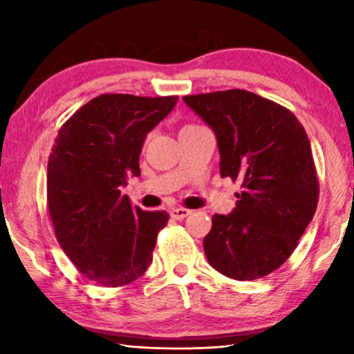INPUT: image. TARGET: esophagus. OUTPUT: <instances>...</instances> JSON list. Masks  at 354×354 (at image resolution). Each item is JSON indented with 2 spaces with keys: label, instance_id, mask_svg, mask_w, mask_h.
I'll return each instance as SVG.
<instances>
[{
  "label": "esophagus",
  "instance_id": "34e87169",
  "mask_svg": "<svg viewBox=\"0 0 354 354\" xmlns=\"http://www.w3.org/2000/svg\"><path fill=\"white\" fill-rule=\"evenodd\" d=\"M190 214H192V211L187 209V207H174V209L171 211V217H174V219H177V221L185 219V217Z\"/></svg>",
  "mask_w": 354,
  "mask_h": 354
}]
</instances>
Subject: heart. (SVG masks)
Masks as SVG:
<instances>
[{"instance_id": "1", "label": "heart", "mask_w": 354, "mask_h": 354, "mask_svg": "<svg viewBox=\"0 0 354 354\" xmlns=\"http://www.w3.org/2000/svg\"><path fill=\"white\" fill-rule=\"evenodd\" d=\"M185 127H192V125H185Z\"/></svg>"}]
</instances>
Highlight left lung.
Here are the masks:
<instances>
[{
    "mask_svg": "<svg viewBox=\"0 0 354 354\" xmlns=\"http://www.w3.org/2000/svg\"><path fill=\"white\" fill-rule=\"evenodd\" d=\"M183 101L214 130L221 176L241 188L232 214L212 216L203 240L207 263L235 280L266 277L292 256L317 209L319 178L306 130L285 106L248 90Z\"/></svg>",
    "mask_w": 354,
    "mask_h": 354,
    "instance_id": "8db88e82",
    "label": "left lung"
}]
</instances>
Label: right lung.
Here are the masks:
<instances>
[{
	"label": "right lung",
	"instance_id": "obj_1",
	"mask_svg": "<svg viewBox=\"0 0 354 354\" xmlns=\"http://www.w3.org/2000/svg\"><path fill=\"white\" fill-rule=\"evenodd\" d=\"M177 100L104 93L57 132L48 159V211L57 243L88 280L124 287L151 264L169 214L132 206L119 188L140 176L145 137Z\"/></svg>",
	"mask_w": 354,
	"mask_h": 354
}]
</instances>
